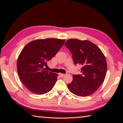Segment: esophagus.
<instances>
[{"instance_id": "34e87169", "label": "esophagus", "mask_w": 123, "mask_h": 123, "mask_svg": "<svg viewBox=\"0 0 123 123\" xmlns=\"http://www.w3.org/2000/svg\"><path fill=\"white\" fill-rule=\"evenodd\" d=\"M64 75H65L64 74H62V73H59V76L61 77H62L63 76H64Z\"/></svg>"}]
</instances>
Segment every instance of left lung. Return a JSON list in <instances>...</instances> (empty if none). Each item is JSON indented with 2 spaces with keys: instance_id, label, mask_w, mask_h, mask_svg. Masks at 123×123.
I'll list each match as a JSON object with an SVG mask.
<instances>
[{
  "instance_id": "left-lung-1",
  "label": "left lung",
  "mask_w": 123,
  "mask_h": 123,
  "mask_svg": "<svg viewBox=\"0 0 123 123\" xmlns=\"http://www.w3.org/2000/svg\"><path fill=\"white\" fill-rule=\"evenodd\" d=\"M65 45L72 53L74 64L83 66L81 74L73 75L72 81L68 84L69 89L77 96L91 95L105 79L107 66L105 55L97 46L88 40L70 39Z\"/></svg>"
}]
</instances>
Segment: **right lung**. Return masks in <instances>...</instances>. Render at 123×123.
<instances>
[{
	"label": "right lung",
	"mask_w": 123,
	"mask_h": 123,
	"mask_svg": "<svg viewBox=\"0 0 123 123\" xmlns=\"http://www.w3.org/2000/svg\"><path fill=\"white\" fill-rule=\"evenodd\" d=\"M65 42V40L47 38L28 43L18 56L17 68L21 82L29 90L41 95L49 92L57 80L58 74L44 68Z\"/></svg>",
	"instance_id": "add662e5"
}]
</instances>
